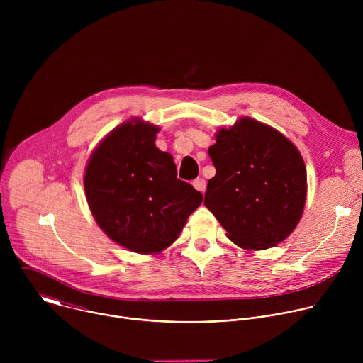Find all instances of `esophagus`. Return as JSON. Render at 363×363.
<instances>
[{
  "label": "esophagus",
  "instance_id": "esophagus-1",
  "mask_svg": "<svg viewBox=\"0 0 363 363\" xmlns=\"http://www.w3.org/2000/svg\"><path fill=\"white\" fill-rule=\"evenodd\" d=\"M192 185H194V188L195 189H198L199 192H205V189H206V182H205V179L203 178H196L194 182H192Z\"/></svg>",
  "mask_w": 363,
  "mask_h": 363
}]
</instances>
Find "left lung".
Returning <instances> with one entry per match:
<instances>
[{
    "label": "left lung",
    "instance_id": "obj_1",
    "mask_svg": "<svg viewBox=\"0 0 363 363\" xmlns=\"http://www.w3.org/2000/svg\"><path fill=\"white\" fill-rule=\"evenodd\" d=\"M216 138L208 152L217 172L206 185L205 206L237 245H277L303 214L307 182L300 152L280 132L250 118Z\"/></svg>",
    "mask_w": 363,
    "mask_h": 363
}]
</instances>
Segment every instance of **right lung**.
<instances>
[{"mask_svg":"<svg viewBox=\"0 0 363 363\" xmlns=\"http://www.w3.org/2000/svg\"><path fill=\"white\" fill-rule=\"evenodd\" d=\"M158 130L139 119L122 123L96 147L84 174L99 227L140 254L171 245L203 198L177 178L171 155L155 146Z\"/></svg>","mask_w":363,"mask_h":363,"instance_id":"add662e5","label":"right lung"}]
</instances>
